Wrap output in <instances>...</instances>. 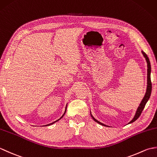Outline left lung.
<instances>
[{"instance_id":"obj_1","label":"left lung","mask_w":157,"mask_h":157,"mask_svg":"<svg viewBox=\"0 0 157 157\" xmlns=\"http://www.w3.org/2000/svg\"><path fill=\"white\" fill-rule=\"evenodd\" d=\"M142 52L143 55H144V56L146 60V62H147V66H148V69H147V73H147V88H146V94H145L144 97L143 98L142 101L140 102V106H138V108L137 109V111H136V115L134 116V119H133L132 121H130L129 123H131L134 122L136 120H137L138 119L139 117L140 116L142 111H143V110H144V109L145 107V105L146 104V102H148V99L150 98V96H151V92H152V83H151V63H150L149 59L147 55H146V53L144 52H143V51ZM90 115H91V113H90ZM91 117H92V119H94L96 122H97L98 123H99V124H101L102 125H104V126L108 127L107 125L103 124V123L98 121V120H96L92 115H91Z\"/></svg>"}]
</instances>
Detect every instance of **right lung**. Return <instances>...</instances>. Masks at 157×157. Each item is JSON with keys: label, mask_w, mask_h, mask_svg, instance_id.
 Segmentation results:
<instances>
[{"label": "right lung", "mask_w": 157, "mask_h": 157, "mask_svg": "<svg viewBox=\"0 0 157 157\" xmlns=\"http://www.w3.org/2000/svg\"><path fill=\"white\" fill-rule=\"evenodd\" d=\"M66 109H67V106H66V108H65V113H64V114H63V116L61 117V118H60V119H59L58 120H56V121H54V122H52V123H50V124H48V125H44V126H46V125H52V124H53V123H55V122H56V121H59V120H60V119H61L62 117H63V116H64V115H65V112H66Z\"/></svg>", "instance_id": "add662e5"}]
</instances>
